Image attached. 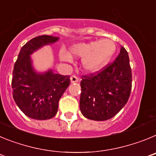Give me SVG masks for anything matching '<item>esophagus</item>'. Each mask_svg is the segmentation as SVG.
I'll use <instances>...</instances> for the list:
<instances>
[{"label":"esophagus","instance_id":"34e87169","mask_svg":"<svg viewBox=\"0 0 156 156\" xmlns=\"http://www.w3.org/2000/svg\"><path fill=\"white\" fill-rule=\"evenodd\" d=\"M70 81H71V83H76V82H79L80 79L76 76L73 75L70 77Z\"/></svg>","mask_w":156,"mask_h":156}]
</instances>
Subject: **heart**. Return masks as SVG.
I'll use <instances>...</instances> for the list:
<instances>
[{"instance_id":"1","label":"heart","mask_w":156,"mask_h":156,"mask_svg":"<svg viewBox=\"0 0 156 156\" xmlns=\"http://www.w3.org/2000/svg\"><path fill=\"white\" fill-rule=\"evenodd\" d=\"M115 43L110 39H102L90 43H81L70 48V54L83 58V66L90 73L99 71L108 62L115 52ZM60 58L63 61L71 60V55L65 50L60 51Z\"/></svg>"}]
</instances>
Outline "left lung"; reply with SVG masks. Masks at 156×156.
I'll return each instance as SVG.
<instances>
[{
    "mask_svg": "<svg viewBox=\"0 0 156 156\" xmlns=\"http://www.w3.org/2000/svg\"><path fill=\"white\" fill-rule=\"evenodd\" d=\"M80 108L89 119L104 121L115 116L127 102L132 87L128 53L123 47L115 62L100 72L82 76Z\"/></svg>",
    "mask_w": 156,
    "mask_h": 156,
    "instance_id": "8db88e82",
    "label": "left lung"
}]
</instances>
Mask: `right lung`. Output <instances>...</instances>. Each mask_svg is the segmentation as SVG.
<instances>
[{
    "mask_svg": "<svg viewBox=\"0 0 156 156\" xmlns=\"http://www.w3.org/2000/svg\"><path fill=\"white\" fill-rule=\"evenodd\" d=\"M59 37L43 35L34 37L21 48L12 73V94L20 110L31 119L44 120L56 115L59 99L70 83L69 76L54 73L51 69L37 73L30 55Z\"/></svg>",
    "mask_w": 156,
    "mask_h": 156,
    "instance_id": "add662e5",
    "label": "right lung"
}]
</instances>
